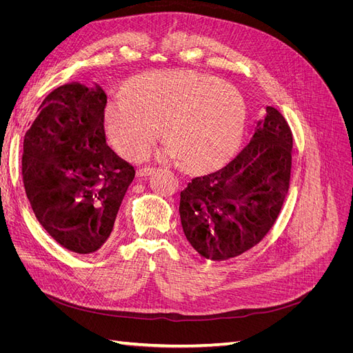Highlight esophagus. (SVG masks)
<instances>
[{
	"label": "esophagus",
	"mask_w": 353,
	"mask_h": 353,
	"mask_svg": "<svg viewBox=\"0 0 353 353\" xmlns=\"http://www.w3.org/2000/svg\"><path fill=\"white\" fill-rule=\"evenodd\" d=\"M154 172V168H150V166H145V168H141L140 170H138V176H141V178H144V176H148V175H152Z\"/></svg>",
	"instance_id": "esophagus-1"
}]
</instances>
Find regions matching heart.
Listing matches in <instances>:
<instances>
[{"mask_svg": "<svg viewBox=\"0 0 353 353\" xmlns=\"http://www.w3.org/2000/svg\"><path fill=\"white\" fill-rule=\"evenodd\" d=\"M127 94L110 100L108 119L113 143L125 157H143L159 137L168 140L163 156L208 169L228 159L241 141L245 103L223 81L190 70L144 73Z\"/></svg>", "mask_w": 353, "mask_h": 353, "instance_id": "1", "label": "heart"}]
</instances>
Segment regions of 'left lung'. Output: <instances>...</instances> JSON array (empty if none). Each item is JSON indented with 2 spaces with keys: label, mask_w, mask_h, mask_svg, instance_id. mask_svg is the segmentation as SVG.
<instances>
[{
  "label": "left lung",
  "mask_w": 353,
  "mask_h": 353,
  "mask_svg": "<svg viewBox=\"0 0 353 353\" xmlns=\"http://www.w3.org/2000/svg\"><path fill=\"white\" fill-rule=\"evenodd\" d=\"M292 150L290 125L268 105L265 119L227 166L193 178L181 191V223L203 258H236L270 232L290 187Z\"/></svg>",
  "instance_id": "8db88e82"
}]
</instances>
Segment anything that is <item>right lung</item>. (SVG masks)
<instances>
[{
  "label": "right lung",
  "mask_w": 353,
  "mask_h": 353,
  "mask_svg": "<svg viewBox=\"0 0 353 353\" xmlns=\"http://www.w3.org/2000/svg\"><path fill=\"white\" fill-rule=\"evenodd\" d=\"M101 88L79 83L52 90L25 134L22 178L37 219L60 245L88 254L108 241L132 165L105 143Z\"/></svg>",
  "instance_id": "1"
}]
</instances>
